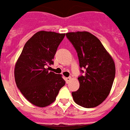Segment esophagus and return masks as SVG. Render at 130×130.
Returning a JSON list of instances; mask_svg holds the SVG:
<instances>
[{
	"label": "esophagus",
	"instance_id": "esophagus-1",
	"mask_svg": "<svg viewBox=\"0 0 130 130\" xmlns=\"http://www.w3.org/2000/svg\"><path fill=\"white\" fill-rule=\"evenodd\" d=\"M65 81H66V82H67V84L69 83V82H70V80H71V77H66V78H65Z\"/></svg>",
	"mask_w": 130,
	"mask_h": 130
}]
</instances>
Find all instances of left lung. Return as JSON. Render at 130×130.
Listing matches in <instances>:
<instances>
[{
	"label": "left lung",
	"mask_w": 130,
	"mask_h": 130,
	"mask_svg": "<svg viewBox=\"0 0 130 130\" xmlns=\"http://www.w3.org/2000/svg\"><path fill=\"white\" fill-rule=\"evenodd\" d=\"M79 57L84 74L79 76V89L72 92L74 101L85 108L97 107L111 91L115 76V61L95 36L87 31L67 33ZM84 73V71L81 70Z\"/></svg>",
	"instance_id": "obj_1"
}]
</instances>
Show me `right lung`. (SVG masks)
<instances>
[{
	"mask_svg": "<svg viewBox=\"0 0 130 130\" xmlns=\"http://www.w3.org/2000/svg\"><path fill=\"white\" fill-rule=\"evenodd\" d=\"M65 34L41 30L25 44L15 63V81L17 87L29 102L44 107L52 104L66 82L61 74L48 71L54 63L57 48Z\"/></svg>",
	"mask_w": 130,
	"mask_h": 130,
	"instance_id": "add662e5",
	"label": "right lung"
}]
</instances>
